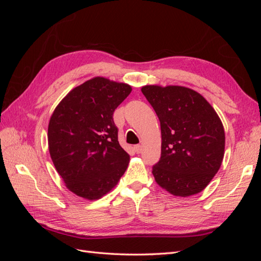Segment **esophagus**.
<instances>
[{
    "mask_svg": "<svg viewBox=\"0 0 261 261\" xmlns=\"http://www.w3.org/2000/svg\"><path fill=\"white\" fill-rule=\"evenodd\" d=\"M134 149H135L136 153H140V152H141V150H143V147H141L140 145H136L135 147H134Z\"/></svg>",
    "mask_w": 261,
    "mask_h": 261,
    "instance_id": "esophagus-1",
    "label": "esophagus"
}]
</instances>
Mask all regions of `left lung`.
Returning <instances> with one entry per match:
<instances>
[{
	"label": "left lung",
	"mask_w": 261,
	"mask_h": 261,
	"mask_svg": "<svg viewBox=\"0 0 261 261\" xmlns=\"http://www.w3.org/2000/svg\"><path fill=\"white\" fill-rule=\"evenodd\" d=\"M159 117L161 158L152 167L158 184L170 194H198L217 174L224 156L222 122L200 93L181 86L141 88Z\"/></svg>",
	"instance_id": "obj_1"
}]
</instances>
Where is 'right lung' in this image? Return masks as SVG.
<instances>
[{
	"instance_id": "right-lung-1",
	"label": "right lung",
	"mask_w": 261,
	"mask_h": 261,
	"mask_svg": "<svg viewBox=\"0 0 261 261\" xmlns=\"http://www.w3.org/2000/svg\"><path fill=\"white\" fill-rule=\"evenodd\" d=\"M132 87L94 77L69 91L55 108L48 144L55 169L75 195L94 200L117 184L129 162L118 144L115 109Z\"/></svg>"
}]
</instances>
